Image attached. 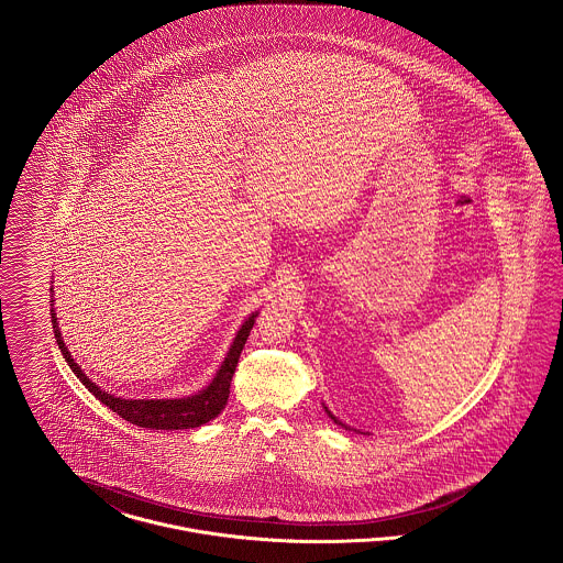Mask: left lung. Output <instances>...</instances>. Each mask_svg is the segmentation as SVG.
Wrapping results in <instances>:
<instances>
[{
  "label": "left lung",
  "mask_w": 563,
  "mask_h": 563,
  "mask_svg": "<svg viewBox=\"0 0 563 563\" xmlns=\"http://www.w3.org/2000/svg\"><path fill=\"white\" fill-rule=\"evenodd\" d=\"M325 411H328V409H325ZM328 415H330V411H328ZM330 417H332V415H330ZM332 419H334V421H336V423H341V421H339V419H336V417H332ZM341 426H343V423H341Z\"/></svg>",
  "instance_id": "8db88e82"
}]
</instances>
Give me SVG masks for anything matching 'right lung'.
<instances>
[{"label": "right lung", "instance_id": "obj_1", "mask_svg": "<svg viewBox=\"0 0 563 563\" xmlns=\"http://www.w3.org/2000/svg\"><path fill=\"white\" fill-rule=\"evenodd\" d=\"M51 316H53V330H55V336L59 343L60 354L67 360L74 375L82 382V385L97 400H101L114 413L126 419L129 423H135L140 428H148V430H188V428H199V426L211 421L213 417H218L229 400L231 379L235 375L239 355H241V350L250 336V330H252L254 318H256V313H252L239 328L238 336L231 345V352L227 355L224 364L220 366L216 379L201 394H195V396L181 398V400H122V398H114L112 394L99 389L90 379H87V375L74 362V357L67 352V347L60 339L57 316L55 313H51Z\"/></svg>", "mask_w": 563, "mask_h": 563}]
</instances>
